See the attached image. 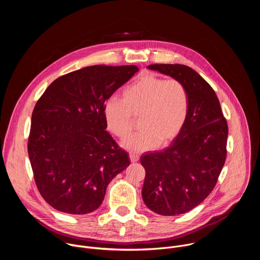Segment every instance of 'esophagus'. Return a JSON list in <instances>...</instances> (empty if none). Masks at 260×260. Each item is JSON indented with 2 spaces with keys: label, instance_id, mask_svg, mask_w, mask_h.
<instances>
[{
  "label": "esophagus",
  "instance_id": "1",
  "mask_svg": "<svg viewBox=\"0 0 260 260\" xmlns=\"http://www.w3.org/2000/svg\"><path fill=\"white\" fill-rule=\"evenodd\" d=\"M129 159L132 162H137L139 160V155L135 154V153H131L129 154Z\"/></svg>",
  "mask_w": 260,
  "mask_h": 260
}]
</instances>
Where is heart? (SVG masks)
I'll return each mask as SVG.
<instances>
[{
	"label": "heart",
	"instance_id": "heart-1",
	"mask_svg": "<svg viewBox=\"0 0 260 260\" xmlns=\"http://www.w3.org/2000/svg\"><path fill=\"white\" fill-rule=\"evenodd\" d=\"M188 92L178 79L144 75L127 85L122 100L110 99L104 107L108 129L119 139L127 138L139 117L140 132L126 139L122 146L132 152L154 149L174 140L187 119Z\"/></svg>",
	"mask_w": 260,
	"mask_h": 260
}]
</instances>
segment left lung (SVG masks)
Returning a JSON list of instances; mask_svg holds the SVG:
<instances>
[{"label": "left lung", "instance_id": "obj_1", "mask_svg": "<svg viewBox=\"0 0 260 260\" xmlns=\"http://www.w3.org/2000/svg\"><path fill=\"white\" fill-rule=\"evenodd\" d=\"M148 69L180 80L188 92V115L179 135L164 151L141 156L145 205L159 215H180L215 187L226 158L228 122L214 89L193 69L179 63Z\"/></svg>", "mask_w": 260, "mask_h": 260}]
</instances>
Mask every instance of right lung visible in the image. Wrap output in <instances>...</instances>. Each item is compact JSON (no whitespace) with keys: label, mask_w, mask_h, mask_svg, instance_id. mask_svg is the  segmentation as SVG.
I'll use <instances>...</instances> for the list:
<instances>
[{"label":"right lung","mask_w":260,"mask_h":260,"mask_svg":"<svg viewBox=\"0 0 260 260\" xmlns=\"http://www.w3.org/2000/svg\"><path fill=\"white\" fill-rule=\"evenodd\" d=\"M139 71L96 64L54 80L37 102L27 152L37 187L55 210L88 214L103 203L108 184L129 164L106 131L104 107Z\"/></svg>","instance_id":"right-lung-1"}]
</instances>
